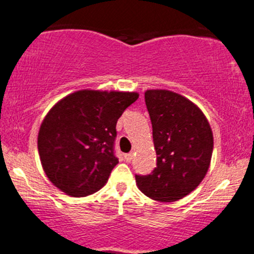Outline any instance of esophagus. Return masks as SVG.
<instances>
[{
    "label": "esophagus",
    "instance_id": "obj_1",
    "mask_svg": "<svg viewBox=\"0 0 254 254\" xmlns=\"http://www.w3.org/2000/svg\"><path fill=\"white\" fill-rule=\"evenodd\" d=\"M125 159H126V162H130V160L133 159V153H127V154H125Z\"/></svg>",
    "mask_w": 254,
    "mask_h": 254
}]
</instances>
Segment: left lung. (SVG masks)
I'll return each instance as SVG.
<instances>
[{"label": "left lung", "mask_w": 254, "mask_h": 254, "mask_svg": "<svg viewBox=\"0 0 254 254\" xmlns=\"http://www.w3.org/2000/svg\"><path fill=\"white\" fill-rule=\"evenodd\" d=\"M145 106L153 128L157 167L135 175L140 191L157 201L172 202L194 191L209 170L213 135L201 110L169 90H147Z\"/></svg>", "instance_id": "left-lung-1"}]
</instances>
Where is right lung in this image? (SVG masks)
<instances>
[{
  "instance_id": "1",
  "label": "right lung",
  "mask_w": 254,
  "mask_h": 254,
  "mask_svg": "<svg viewBox=\"0 0 254 254\" xmlns=\"http://www.w3.org/2000/svg\"><path fill=\"white\" fill-rule=\"evenodd\" d=\"M137 92L80 90L54 105L38 133L42 167L53 185L72 197L99 191L119 163L117 120Z\"/></svg>"
}]
</instances>
